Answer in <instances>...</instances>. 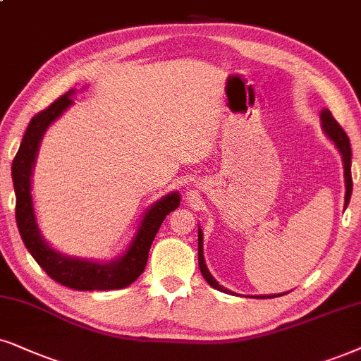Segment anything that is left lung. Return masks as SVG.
<instances>
[{
  "label": "left lung",
  "mask_w": 361,
  "mask_h": 361,
  "mask_svg": "<svg viewBox=\"0 0 361 361\" xmlns=\"http://www.w3.org/2000/svg\"><path fill=\"white\" fill-rule=\"evenodd\" d=\"M322 121H323V128H325V133L330 136V140L336 145V148L340 149V153L343 154V163H345V181H346V195H345V208L346 204L350 203V196H351V188H353V180H351V148H350V138L348 135L345 133V130L338 125V121L331 116V113L328 109H323L322 111ZM198 263H200V270H202V275L204 280H207L213 288L223 291V293H230V290L223 288V286L218 283L214 278L212 276V273L208 271L207 264H204V258H203V233L202 230L198 231ZM275 295H264V296H258V298H273ZM280 296V295H278Z\"/></svg>",
  "instance_id": "obj_1"
}]
</instances>
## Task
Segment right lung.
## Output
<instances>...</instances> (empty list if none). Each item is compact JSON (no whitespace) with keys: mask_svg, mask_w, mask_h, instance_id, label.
Here are the masks:
<instances>
[{"mask_svg":"<svg viewBox=\"0 0 361 361\" xmlns=\"http://www.w3.org/2000/svg\"><path fill=\"white\" fill-rule=\"evenodd\" d=\"M71 91L59 97L49 104L47 109L36 113L31 118L26 133L23 136L20 149H18L11 165L13 185L16 193V223L18 230L28 252L33 255L36 263L48 273L49 278L61 283L73 290H120L131 285L141 273L148 262V252L157 236L159 226L168 213L178 208L180 195L170 193L161 202H158L149 209L141 221L138 235L135 236L128 252L116 262L99 264L83 259H73L63 257L49 248L41 238L38 225L35 220L33 202H31V168H33L36 152L44 130L51 125L53 120L61 115L73 103Z\"/></svg>","mask_w":361,"mask_h":361,"instance_id":"add662e5","label":"right lung"}]
</instances>
